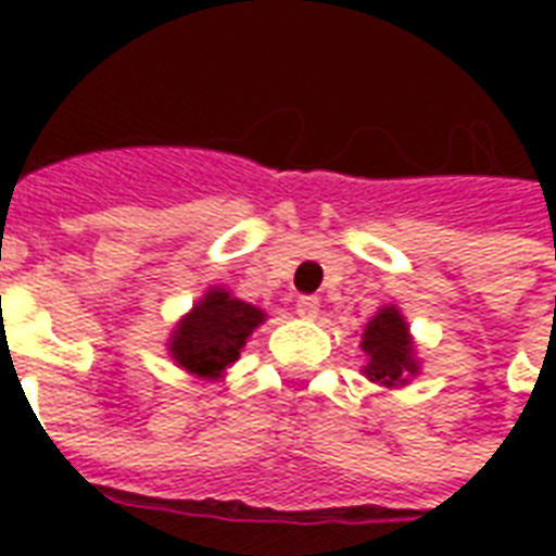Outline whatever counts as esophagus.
<instances>
[{
  "label": "esophagus",
  "instance_id": "esophagus-1",
  "mask_svg": "<svg viewBox=\"0 0 556 556\" xmlns=\"http://www.w3.org/2000/svg\"><path fill=\"white\" fill-rule=\"evenodd\" d=\"M296 314L305 317V320H314V317L320 314V296H312V294L296 296Z\"/></svg>",
  "mask_w": 556,
  "mask_h": 556
}]
</instances>
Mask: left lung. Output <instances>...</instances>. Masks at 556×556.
<instances>
[{"instance_id":"obj_1","label":"left lung","mask_w":556,"mask_h":556,"mask_svg":"<svg viewBox=\"0 0 556 556\" xmlns=\"http://www.w3.org/2000/svg\"><path fill=\"white\" fill-rule=\"evenodd\" d=\"M364 352L369 355L366 375L383 387L404 383L406 375H415L413 343L404 317L395 308H380L378 317H371L364 334Z\"/></svg>"}]
</instances>
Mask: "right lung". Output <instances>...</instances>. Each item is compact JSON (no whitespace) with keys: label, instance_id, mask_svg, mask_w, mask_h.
<instances>
[{"label":"right lung","instance_id":"1","mask_svg":"<svg viewBox=\"0 0 556 556\" xmlns=\"http://www.w3.org/2000/svg\"><path fill=\"white\" fill-rule=\"evenodd\" d=\"M262 320L265 314L260 308L236 300L222 288H213L173 331L169 349L178 366H185L187 371L199 378H218L239 357L248 334Z\"/></svg>","mask_w":556,"mask_h":556}]
</instances>
